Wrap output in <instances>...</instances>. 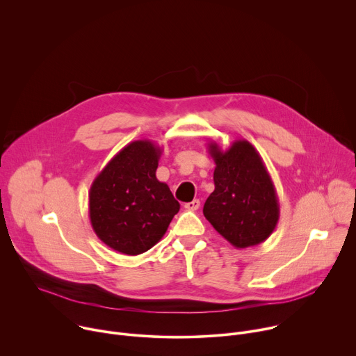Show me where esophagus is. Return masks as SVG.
<instances>
[{"label":"esophagus","mask_w":356,"mask_h":356,"mask_svg":"<svg viewBox=\"0 0 356 356\" xmlns=\"http://www.w3.org/2000/svg\"><path fill=\"white\" fill-rule=\"evenodd\" d=\"M184 209H186L187 211H195V210H198V209H200V200H193V201H190V202H186Z\"/></svg>","instance_id":"1"}]
</instances>
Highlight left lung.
Masks as SVG:
<instances>
[{
    "label": "left lung",
    "instance_id": "left-lung-1",
    "mask_svg": "<svg viewBox=\"0 0 356 356\" xmlns=\"http://www.w3.org/2000/svg\"><path fill=\"white\" fill-rule=\"evenodd\" d=\"M209 154L216 163V188L202 209L204 217L236 249L262 243L275 231L280 207L259 152L238 139L225 150L213 140Z\"/></svg>",
    "mask_w": 356,
    "mask_h": 356
}]
</instances>
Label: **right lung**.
Listing matches in <instances>:
<instances>
[{
    "mask_svg": "<svg viewBox=\"0 0 356 356\" xmlns=\"http://www.w3.org/2000/svg\"><path fill=\"white\" fill-rule=\"evenodd\" d=\"M162 152L152 140H134L90 187L91 227L107 246L124 255H139L155 246L180 210L169 186L156 179Z\"/></svg>",
    "mask_w": 356,
    "mask_h": 356,
    "instance_id": "obj_1",
    "label": "right lung"
}]
</instances>
